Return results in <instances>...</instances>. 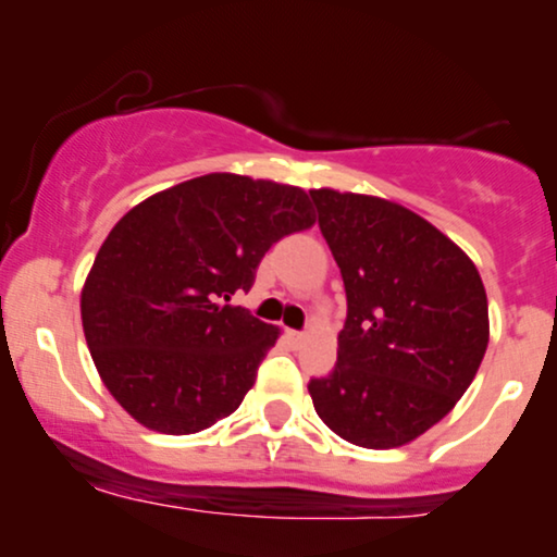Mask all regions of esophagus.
Returning <instances> with one entry per match:
<instances>
[{
    "label": "esophagus",
    "mask_w": 557,
    "mask_h": 557,
    "mask_svg": "<svg viewBox=\"0 0 557 557\" xmlns=\"http://www.w3.org/2000/svg\"><path fill=\"white\" fill-rule=\"evenodd\" d=\"M290 337H293V341H296V343H300V341H304V337H306V332H298V330H290Z\"/></svg>",
    "instance_id": "obj_1"
}]
</instances>
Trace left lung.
<instances>
[{"label":"left lung","mask_w":557,"mask_h":557,"mask_svg":"<svg viewBox=\"0 0 557 557\" xmlns=\"http://www.w3.org/2000/svg\"><path fill=\"white\" fill-rule=\"evenodd\" d=\"M309 196L348 298L335 369L309 382L319 419L372 450L411 443L456 406L484 359L482 277L398 203L330 188Z\"/></svg>","instance_id":"1"}]
</instances>
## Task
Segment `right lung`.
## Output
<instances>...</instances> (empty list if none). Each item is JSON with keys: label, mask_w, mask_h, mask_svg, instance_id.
I'll use <instances>...</instances> for the list:
<instances>
[{"label": "right lung", "mask_w": 557, "mask_h": 557, "mask_svg": "<svg viewBox=\"0 0 557 557\" xmlns=\"http://www.w3.org/2000/svg\"><path fill=\"white\" fill-rule=\"evenodd\" d=\"M314 220L300 188L227 172L133 207L81 296L88 350L114 400L164 434L230 417L280 335L230 298L251 290L272 243Z\"/></svg>", "instance_id": "add662e5"}]
</instances>
